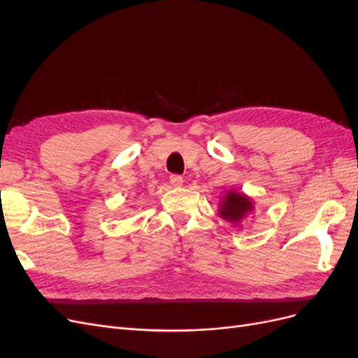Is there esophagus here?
<instances>
[{"mask_svg":"<svg viewBox=\"0 0 358 358\" xmlns=\"http://www.w3.org/2000/svg\"><path fill=\"white\" fill-rule=\"evenodd\" d=\"M182 182H183V179H182L180 175H171L170 176V183L173 187H180Z\"/></svg>","mask_w":358,"mask_h":358,"instance_id":"obj_1","label":"esophagus"}]
</instances>
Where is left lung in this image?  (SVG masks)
Wrapping results in <instances>:
<instances>
[{
  "label": "left lung",
  "instance_id": "left-lung-1",
  "mask_svg": "<svg viewBox=\"0 0 358 358\" xmlns=\"http://www.w3.org/2000/svg\"><path fill=\"white\" fill-rule=\"evenodd\" d=\"M252 210V203L245 194L237 192H227L225 200L221 204L220 215L224 220L230 222H241L245 220V216Z\"/></svg>",
  "mask_w": 358,
  "mask_h": 358
}]
</instances>
